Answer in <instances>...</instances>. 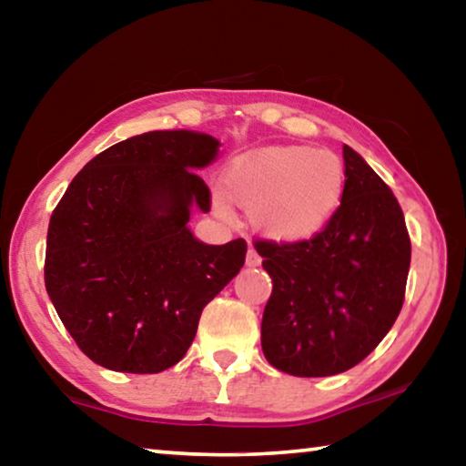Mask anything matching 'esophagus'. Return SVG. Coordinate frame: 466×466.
<instances>
[{
    "label": "esophagus",
    "instance_id": "obj_1",
    "mask_svg": "<svg viewBox=\"0 0 466 466\" xmlns=\"http://www.w3.org/2000/svg\"><path fill=\"white\" fill-rule=\"evenodd\" d=\"M247 265L248 267H258V265H261V255H258L255 248H248V252H247Z\"/></svg>",
    "mask_w": 466,
    "mask_h": 466
}]
</instances>
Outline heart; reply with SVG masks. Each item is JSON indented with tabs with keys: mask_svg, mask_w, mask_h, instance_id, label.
Returning a JSON list of instances; mask_svg holds the SVG:
<instances>
[{
	"mask_svg": "<svg viewBox=\"0 0 466 466\" xmlns=\"http://www.w3.org/2000/svg\"><path fill=\"white\" fill-rule=\"evenodd\" d=\"M347 187L343 162L310 146H265L230 157L216 203L230 201L252 214L267 238L298 244L319 236L341 208Z\"/></svg>",
	"mask_w": 466,
	"mask_h": 466,
	"instance_id": "heart-1",
	"label": "heart"
}]
</instances>
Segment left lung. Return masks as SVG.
Listing matches in <instances>:
<instances>
[{
  "mask_svg": "<svg viewBox=\"0 0 466 466\" xmlns=\"http://www.w3.org/2000/svg\"><path fill=\"white\" fill-rule=\"evenodd\" d=\"M341 208L319 236L257 242L273 291L261 322L267 361L302 378L360 364L397 320L411 263L403 211L356 149L343 146Z\"/></svg>",
  "mask_w": 466,
  "mask_h": 466,
  "instance_id": "left-lung-1",
  "label": "left lung"
}]
</instances>
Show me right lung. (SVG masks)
<instances>
[{"mask_svg":"<svg viewBox=\"0 0 466 466\" xmlns=\"http://www.w3.org/2000/svg\"><path fill=\"white\" fill-rule=\"evenodd\" d=\"M201 131H147L86 164L55 208L45 286L77 347L98 366L157 374L191 347L201 312L244 265L247 242L205 244L188 219L208 214L197 172L218 160Z\"/></svg>","mask_w":466,"mask_h":466,"instance_id":"obj_1","label":"right lung"}]
</instances>
